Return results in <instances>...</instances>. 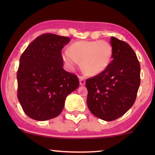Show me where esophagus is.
Returning a JSON list of instances; mask_svg holds the SVG:
<instances>
[{"label":"esophagus","instance_id":"esophagus-1","mask_svg":"<svg viewBox=\"0 0 155 155\" xmlns=\"http://www.w3.org/2000/svg\"><path fill=\"white\" fill-rule=\"evenodd\" d=\"M79 83H80V85H84L85 84L84 76H79Z\"/></svg>","mask_w":155,"mask_h":155}]
</instances>
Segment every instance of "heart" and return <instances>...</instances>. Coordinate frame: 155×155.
I'll return each instance as SVG.
<instances>
[{"instance_id":"1","label":"heart","mask_w":155,"mask_h":155,"mask_svg":"<svg viewBox=\"0 0 155 155\" xmlns=\"http://www.w3.org/2000/svg\"><path fill=\"white\" fill-rule=\"evenodd\" d=\"M112 54L111 45L106 41H81L73 44L69 51H63L62 57L70 67L79 62L87 74L95 76L107 68Z\"/></svg>"}]
</instances>
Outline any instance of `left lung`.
Here are the masks:
<instances>
[{"mask_svg":"<svg viewBox=\"0 0 155 155\" xmlns=\"http://www.w3.org/2000/svg\"><path fill=\"white\" fill-rule=\"evenodd\" d=\"M112 60L107 68L86 80L87 103L93 115L113 121L132 107L140 86V67L128 44L111 37Z\"/></svg>","mask_w":155,"mask_h":155,"instance_id":"left-lung-1","label":"left lung"}]
</instances>
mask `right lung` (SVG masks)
<instances>
[{
  "label": "right lung",
  "instance_id": "add662e5",
  "mask_svg": "<svg viewBox=\"0 0 155 155\" xmlns=\"http://www.w3.org/2000/svg\"><path fill=\"white\" fill-rule=\"evenodd\" d=\"M68 37L44 33L31 42L19 59L17 97L31 119L45 121L59 116L79 79L63 69L61 51Z\"/></svg>",
  "mask_w": 155,
  "mask_h": 155
}]
</instances>
